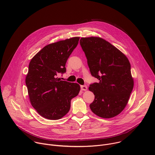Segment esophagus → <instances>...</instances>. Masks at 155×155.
Returning a JSON list of instances; mask_svg holds the SVG:
<instances>
[{"label": "esophagus", "mask_w": 155, "mask_h": 155, "mask_svg": "<svg viewBox=\"0 0 155 155\" xmlns=\"http://www.w3.org/2000/svg\"><path fill=\"white\" fill-rule=\"evenodd\" d=\"M81 89L82 91H86L87 89V87L86 85H81Z\"/></svg>", "instance_id": "obj_1"}]
</instances>
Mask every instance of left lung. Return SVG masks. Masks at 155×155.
<instances>
[{
  "instance_id": "8db88e82",
  "label": "left lung",
  "mask_w": 155,
  "mask_h": 155,
  "mask_svg": "<svg viewBox=\"0 0 155 155\" xmlns=\"http://www.w3.org/2000/svg\"><path fill=\"white\" fill-rule=\"evenodd\" d=\"M80 43L92 76L99 80L89 87L94 94L90 105L91 111L103 118L115 117L126 106L134 87L130 62L121 51L101 37H82Z\"/></svg>"
}]
</instances>
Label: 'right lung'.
I'll return each instance as SVG.
<instances>
[{
    "label": "right lung",
    "mask_w": 155,
    "mask_h": 155,
    "mask_svg": "<svg viewBox=\"0 0 155 155\" xmlns=\"http://www.w3.org/2000/svg\"><path fill=\"white\" fill-rule=\"evenodd\" d=\"M75 37L53 43L43 47L31 59L26 77L30 102L43 118L61 119L71 108V99L80 90L78 83L58 78L66 71L65 63L77 46Z\"/></svg>",
    "instance_id": "obj_1"
}]
</instances>
